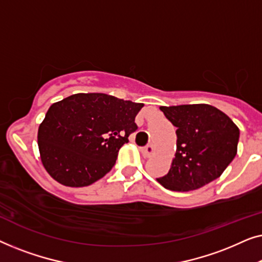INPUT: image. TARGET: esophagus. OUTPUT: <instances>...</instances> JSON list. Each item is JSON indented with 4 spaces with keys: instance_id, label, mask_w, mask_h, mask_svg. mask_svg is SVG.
<instances>
[{
    "instance_id": "1",
    "label": "esophagus",
    "mask_w": 262,
    "mask_h": 262,
    "mask_svg": "<svg viewBox=\"0 0 262 262\" xmlns=\"http://www.w3.org/2000/svg\"><path fill=\"white\" fill-rule=\"evenodd\" d=\"M141 151L143 154V156L149 157L150 155H152V152H154V145L152 144H148L146 146H144V148H142Z\"/></svg>"
}]
</instances>
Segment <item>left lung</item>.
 Listing matches in <instances>:
<instances>
[{"label":"left lung","mask_w":262,"mask_h":262,"mask_svg":"<svg viewBox=\"0 0 262 262\" xmlns=\"http://www.w3.org/2000/svg\"><path fill=\"white\" fill-rule=\"evenodd\" d=\"M160 110L178 127V139L170 169L157 181L170 191L186 192L220 178L237 154L239 130L234 121L206 103Z\"/></svg>","instance_id":"obj_1"}]
</instances>
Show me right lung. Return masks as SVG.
I'll list each match as a JSON object with an SVG mask.
<instances>
[{"instance_id":"1","label":"right lung","mask_w":262,"mask_h":262,"mask_svg":"<svg viewBox=\"0 0 262 262\" xmlns=\"http://www.w3.org/2000/svg\"><path fill=\"white\" fill-rule=\"evenodd\" d=\"M143 106L102 93H78L52 103L38 130L42 166L68 187L98 181L137 130L135 118Z\"/></svg>"}]
</instances>
